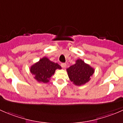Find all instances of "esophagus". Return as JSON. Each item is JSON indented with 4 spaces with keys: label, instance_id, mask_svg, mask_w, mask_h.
I'll return each mask as SVG.
<instances>
[{
    "label": "esophagus",
    "instance_id": "34e87169",
    "mask_svg": "<svg viewBox=\"0 0 123 123\" xmlns=\"http://www.w3.org/2000/svg\"><path fill=\"white\" fill-rule=\"evenodd\" d=\"M61 65L62 68H65L66 67V64H65V63H62V64H61Z\"/></svg>",
    "mask_w": 123,
    "mask_h": 123
}]
</instances>
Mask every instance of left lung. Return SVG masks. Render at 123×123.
Masks as SVG:
<instances>
[{"label":"left lung","instance_id":"obj_1","mask_svg":"<svg viewBox=\"0 0 123 123\" xmlns=\"http://www.w3.org/2000/svg\"><path fill=\"white\" fill-rule=\"evenodd\" d=\"M69 79L74 85L81 86L87 83L93 74L95 70L89 64L81 59L75 61V64L67 69Z\"/></svg>","mask_w":123,"mask_h":123}]
</instances>
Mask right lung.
Returning a JSON list of instances; mask_svg holds the SVG:
<instances>
[{"mask_svg":"<svg viewBox=\"0 0 123 123\" xmlns=\"http://www.w3.org/2000/svg\"><path fill=\"white\" fill-rule=\"evenodd\" d=\"M56 69H61V67L57 63L50 61L47 57H43L31 67L30 72L37 81L46 83Z\"/></svg>","mask_w":123,"mask_h":123,"instance_id":"1","label":"right lung"}]
</instances>
